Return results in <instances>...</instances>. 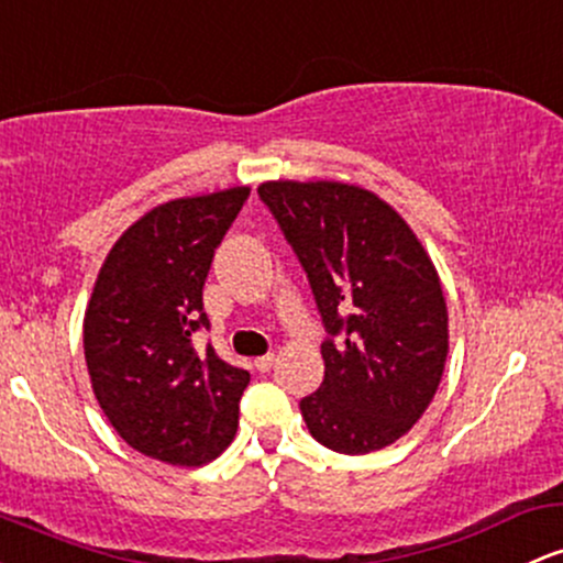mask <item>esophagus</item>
Instances as JSON below:
<instances>
[{"label":"esophagus","mask_w":563,"mask_h":563,"mask_svg":"<svg viewBox=\"0 0 563 563\" xmlns=\"http://www.w3.org/2000/svg\"><path fill=\"white\" fill-rule=\"evenodd\" d=\"M253 366H256V372H269L272 366H275V355H262L253 361Z\"/></svg>","instance_id":"1"}]
</instances>
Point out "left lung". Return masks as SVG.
<instances>
[{
	"mask_svg": "<svg viewBox=\"0 0 563 563\" xmlns=\"http://www.w3.org/2000/svg\"><path fill=\"white\" fill-rule=\"evenodd\" d=\"M258 197L307 272L329 339L323 385L301 398L312 438L339 454L385 449L441 385L449 314L411 227L374 191L339 181H267Z\"/></svg>",
	"mask_w": 563,
	"mask_h": 563,
	"instance_id": "left-lung-1",
	"label": "left lung"
}]
</instances>
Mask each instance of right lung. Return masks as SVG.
Instances as JSON below:
<instances>
[{
	"mask_svg": "<svg viewBox=\"0 0 563 563\" xmlns=\"http://www.w3.org/2000/svg\"><path fill=\"white\" fill-rule=\"evenodd\" d=\"M249 187L163 202L122 232L85 312V363L111 428L168 465H206L238 430L251 374L191 333L208 329L202 286Z\"/></svg>",
	"mask_w": 563,
	"mask_h": 563,
	"instance_id": "1",
	"label": "right lung"
}]
</instances>
